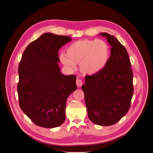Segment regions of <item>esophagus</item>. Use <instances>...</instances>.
<instances>
[{"mask_svg": "<svg viewBox=\"0 0 153 153\" xmlns=\"http://www.w3.org/2000/svg\"><path fill=\"white\" fill-rule=\"evenodd\" d=\"M76 85L78 87H80L82 85V80L81 79L77 78L76 80Z\"/></svg>", "mask_w": 153, "mask_h": 153, "instance_id": "esophagus-1", "label": "esophagus"}]
</instances>
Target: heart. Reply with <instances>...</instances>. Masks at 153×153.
Segmentation results:
<instances>
[{"mask_svg":"<svg viewBox=\"0 0 153 153\" xmlns=\"http://www.w3.org/2000/svg\"><path fill=\"white\" fill-rule=\"evenodd\" d=\"M109 47L101 39H82L71 43L67 53L59 54L61 63L70 71L76 69L80 62L81 70L88 75H94L102 71L109 58Z\"/></svg>","mask_w":153,"mask_h":153,"instance_id":"obj_1","label":"heart"}]
</instances>
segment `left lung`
<instances>
[{"label":"left lung","instance_id":"8db88e82","mask_svg":"<svg viewBox=\"0 0 153 153\" xmlns=\"http://www.w3.org/2000/svg\"><path fill=\"white\" fill-rule=\"evenodd\" d=\"M99 35L111 47V56L102 71L85 76L82 90L90 120L98 125L110 126L119 121L130 108L133 74L125 47L108 33Z\"/></svg>","mask_w":153,"mask_h":153}]
</instances>
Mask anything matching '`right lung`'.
Listing matches in <instances>:
<instances>
[{"mask_svg": "<svg viewBox=\"0 0 153 153\" xmlns=\"http://www.w3.org/2000/svg\"><path fill=\"white\" fill-rule=\"evenodd\" d=\"M70 37L43 34L24 51L18 68L19 102L36 125L51 128L65 120L68 97L77 89L75 75L63 74L58 63L59 49Z\"/></svg>", "mask_w": 153, "mask_h": 153, "instance_id": "add662e5", "label": "right lung"}]
</instances>
